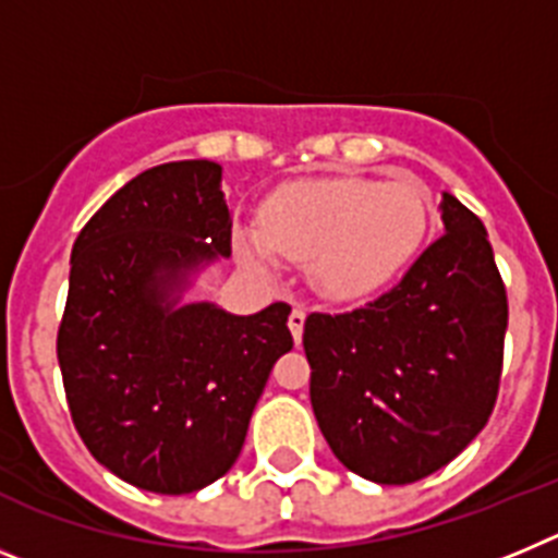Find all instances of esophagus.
Segmentation results:
<instances>
[{"label": "esophagus", "mask_w": 558, "mask_h": 558, "mask_svg": "<svg viewBox=\"0 0 558 558\" xmlns=\"http://www.w3.org/2000/svg\"><path fill=\"white\" fill-rule=\"evenodd\" d=\"M304 310L302 307H293V313H290L288 318V327H290V335H293L295 343H302V332H304Z\"/></svg>", "instance_id": "1"}]
</instances>
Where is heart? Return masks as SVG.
<instances>
[{
  "label": "heart",
  "mask_w": 558,
  "mask_h": 558,
  "mask_svg": "<svg viewBox=\"0 0 558 558\" xmlns=\"http://www.w3.org/2000/svg\"><path fill=\"white\" fill-rule=\"evenodd\" d=\"M430 226V192L411 175H329L276 190L263 229L236 231V254L259 274L279 256L304 265L329 302H360L388 288L418 254Z\"/></svg>",
  "instance_id": "obj_1"
}]
</instances>
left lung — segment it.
<instances>
[{
  "instance_id": "left-lung-1",
  "label": "left lung",
  "mask_w": 558,
  "mask_h": 558,
  "mask_svg": "<svg viewBox=\"0 0 558 558\" xmlns=\"http://www.w3.org/2000/svg\"><path fill=\"white\" fill-rule=\"evenodd\" d=\"M445 234L368 307L304 322L310 402L347 470L402 486L450 463L489 422L509 327L481 220L441 192Z\"/></svg>"
}]
</instances>
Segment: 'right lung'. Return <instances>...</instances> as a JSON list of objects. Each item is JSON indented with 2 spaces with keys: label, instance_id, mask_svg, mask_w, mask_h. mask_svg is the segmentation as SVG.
Returning a JSON list of instances; mask_svg holds the SVG:
<instances>
[{
  "label": "right lung",
  "instance_id": "obj_1",
  "mask_svg": "<svg viewBox=\"0 0 558 558\" xmlns=\"http://www.w3.org/2000/svg\"><path fill=\"white\" fill-rule=\"evenodd\" d=\"M215 161L128 181L72 245L58 363L88 452L125 483L190 495L234 466L270 368L293 349L290 307L234 315L184 302L231 254Z\"/></svg>",
  "mask_w": 558,
  "mask_h": 558
}]
</instances>
